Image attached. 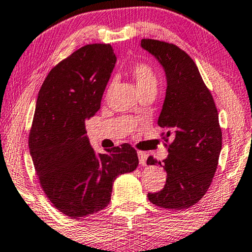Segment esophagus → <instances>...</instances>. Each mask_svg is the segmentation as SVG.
Instances as JSON below:
<instances>
[{
	"mask_svg": "<svg viewBox=\"0 0 252 252\" xmlns=\"http://www.w3.org/2000/svg\"><path fill=\"white\" fill-rule=\"evenodd\" d=\"M138 158H139V163H140V165H146L147 154L145 153V152H141V151L138 152Z\"/></svg>",
	"mask_w": 252,
	"mask_h": 252,
	"instance_id": "34e87169",
	"label": "esophagus"
}]
</instances>
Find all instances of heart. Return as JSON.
I'll list each match as a JSON object with an SVG mask.
<instances>
[{
  "instance_id": "obj_1",
  "label": "heart",
  "mask_w": 252,
  "mask_h": 252,
  "mask_svg": "<svg viewBox=\"0 0 252 252\" xmlns=\"http://www.w3.org/2000/svg\"><path fill=\"white\" fill-rule=\"evenodd\" d=\"M131 76L133 77L138 91L145 90H155L157 91L158 86V73L153 66L147 63H134L131 67ZM113 83L108 84L107 92H109Z\"/></svg>"
}]
</instances>
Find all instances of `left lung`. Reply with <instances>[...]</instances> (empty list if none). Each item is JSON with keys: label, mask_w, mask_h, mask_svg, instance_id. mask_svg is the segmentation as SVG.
<instances>
[{"label": "left lung", "mask_w": 252, "mask_h": 252, "mask_svg": "<svg viewBox=\"0 0 252 252\" xmlns=\"http://www.w3.org/2000/svg\"><path fill=\"white\" fill-rule=\"evenodd\" d=\"M141 47L157 57L166 75V92L158 125L169 155L163 160L165 185L148 193V200L164 209H187L207 193L217 170L222 134L211 92L194 60L172 43L143 38ZM147 164H161L153 157Z\"/></svg>", "instance_id": "1"}]
</instances>
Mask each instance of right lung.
<instances>
[{"mask_svg": "<svg viewBox=\"0 0 252 252\" xmlns=\"http://www.w3.org/2000/svg\"><path fill=\"white\" fill-rule=\"evenodd\" d=\"M116 63L109 44H87L60 62L38 92L28 146L38 183L54 207L70 218L107 207L113 182L137 168L130 144L95 154L86 120L100 108Z\"/></svg>", "mask_w": 252, "mask_h": 252, "instance_id": "right-lung-1", "label": "right lung"}]
</instances>
